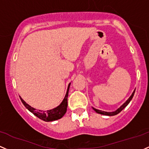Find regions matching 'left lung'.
<instances>
[{"label":"left lung","instance_id":"left-lung-1","mask_svg":"<svg viewBox=\"0 0 149 149\" xmlns=\"http://www.w3.org/2000/svg\"><path fill=\"white\" fill-rule=\"evenodd\" d=\"M134 93H135V90H134V92L132 93V95H131L130 97H129V99L127 100V101H126V102H125V103H124L123 104H122V105L121 106V107H120V108H118V109H117V110L114 111V112H104V111L99 110V109H97L94 108V107H93V109H94V110L95 111V112H97V113L100 114H103V115H107V116H114V115H116V114H117L118 113H120V112H121V111L122 110V109H123L124 108H125V107H127V105H128V104L130 103V101L132 100V97H133L134 95Z\"/></svg>","mask_w":149,"mask_h":149}]
</instances>
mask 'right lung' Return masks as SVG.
<instances>
[{"label": "right lung", "mask_w": 149, "mask_h": 149, "mask_svg": "<svg viewBox=\"0 0 149 149\" xmlns=\"http://www.w3.org/2000/svg\"><path fill=\"white\" fill-rule=\"evenodd\" d=\"M70 85H71V83L68 84L66 95H65L64 99L63 100L61 103L60 104L58 107H55V108L52 109H49V110L44 111L40 110V109H36L31 107L30 105H29L27 103H26L22 99V97H19V98H20L21 101H22V102L23 103L24 107L28 109L29 112H31L32 114H34L35 116H37L38 118L45 121V122H52V121L61 119L66 112L67 106H68V101H67V99H68V91H69Z\"/></svg>", "instance_id": "obj_1"}]
</instances>
